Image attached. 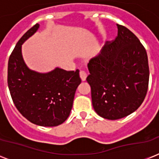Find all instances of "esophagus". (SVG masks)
<instances>
[{"mask_svg": "<svg viewBox=\"0 0 159 159\" xmlns=\"http://www.w3.org/2000/svg\"><path fill=\"white\" fill-rule=\"evenodd\" d=\"M87 77V72H85V71H80V77H81V79H82V82H84L86 81V78Z\"/></svg>", "mask_w": 159, "mask_h": 159, "instance_id": "1", "label": "esophagus"}]
</instances>
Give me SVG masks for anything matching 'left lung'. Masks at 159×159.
Returning a JSON list of instances; mask_svg holds the SVG:
<instances>
[{
    "instance_id": "1",
    "label": "left lung",
    "mask_w": 159,
    "mask_h": 159,
    "mask_svg": "<svg viewBox=\"0 0 159 159\" xmlns=\"http://www.w3.org/2000/svg\"><path fill=\"white\" fill-rule=\"evenodd\" d=\"M118 34L87 65L92 106L102 118L118 120L135 111L147 94L148 56L139 39L117 25Z\"/></svg>"
}]
</instances>
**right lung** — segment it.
I'll use <instances>...</instances> for the list:
<instances>
[{"instance_id": "add662e5", "label": "right lung", "mask_w": 159, "mask_h": 159, "mask_svg": "<svg viewBox=\"0 0 159 159\" xmlns=\"http://www.w3.org/2000/svg\"><path fill=\"white\" fill-rule=\"evenodd\" d=\"M39 28L36 24L16 43L8 62L7 82L11 98L22 116L31 123L53 127L69 116L75 92L81 83L79 70L56 67L46 73L30 69L23 59L22 44Z\"/></svg>"}]
</instances>
